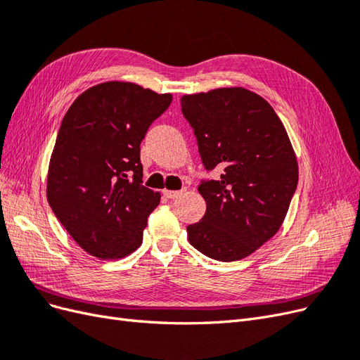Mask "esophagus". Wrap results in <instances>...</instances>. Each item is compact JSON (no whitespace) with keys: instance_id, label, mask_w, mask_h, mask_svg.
<instances>
[{"instance_id":"34e87169","label":"esophagus","mask_w":360,"mask_h":360,"mask_svg":"<svg viewBox=\"0 0 360 360\" xmlns=\"http://www.w3.org/2000/svg\"><path fill=\"white\" fill-rule=\"evenodd\" d=\"M184 192H186V189H180V191H163V195H165V197H167L168 200H174V198H179L180 195H183Z\"/></svg>"}]
</instances>
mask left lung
Returning <instances> with one entry per match:
<instances>
[{"label":"left lung","instance_id":"8db88e82","mask_svg":"<svg viewBox=\"0 0 360 360\" xmlns=\"http://www.w3.org/2000/svg\"><path fill=\"white\" fill-rule=\"evenodd\" d=\"M181 112L197 138L207 172L200 193L202 219L188 225L191 245L217 261L252 254L274 237L297 188L299 168L279 117L245 89H217L181 97Z\"/></svg>","mask_w":360,"mask_h":360}]
</instances>
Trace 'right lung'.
<instances>
[{
  "instance_id": "obj_1",
  "label": "right lung",
  "mask_w": 360,
  "mask_h": 360,
  "mask_svg": "<svg viewBox=\"0 0 360 360\" xmlns=\"http://www.w3.org/2000/svg\"><path fill=\"white\" fill-rule=\"evenodd\" d=\"M171 94L132 82L91 86L64 115L48 172V201L86 252L122 258L143 243L159 192L143 184L139 146Z\"/></svg>"
}]
</instances>
